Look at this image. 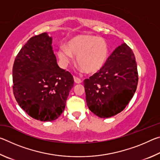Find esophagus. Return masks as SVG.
<instances>
[{
    "mask_svg": "<svg viewBox=\"0 0 160 160\" xmlns=\"http://www.w3.org/2000/svg\"><path fill=\"white\" fill-rule=\"evenodd\" d=\"M74 81H75V82L77 83V84H80V83L82 82V80H81L80 78H78L77 77H75V76H74Z\"/></svg>",
    "mask_w": 160,
    "mask_h": 160,
    "instance_id": "34e87169",
    "label": "esophagus"
}]
</instances>
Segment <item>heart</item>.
<instances>
[{"label":"heart","mask_w":160,"mask_h":160,"mask_svg":"<svg viewBox=\"0 0 160 160\" xmlns=\"http://www.w3.org/2000/svg\"><path fill=\"white\" fill-rule=\"evenodd\" d=\"M63 66L71 63L73 56L84 71L94 73L106 64L109 55V48L103 38L89 34H81L70 39L66 47L61 46L56 51Z\"/></svg>","instance_id":"b5f03b06"}]
</instances>
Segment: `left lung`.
<instances>
[{
	"mask_svg": "<svg viewBox=\"0 0 160 160\" xmlns=\"http://www.w3.org/2000/svg\"><path fill=\"white\" fill-rule=\"evenodd\" d=\"M138 82L134 53L123 43L113 51L98 72L84 80L88 108L100 118L118 114L132 98Z\"/></svg>",
	"mask_w": 160,
	"mask_h": 160,
	"instance_id": "obj_1",
	"label": "left lung"
}]
</instances>
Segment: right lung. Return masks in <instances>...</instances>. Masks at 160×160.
I'll use <instances>...</instances> for the list:
<instances>
[{"label": "right lung", "mask_w": 160, "mask_h": 160, "mask_svg": "<svg viewBox=\"0 0 160 160\" xmlns=\"http://www.w3.org/2000/svg\"><path fill=\"white\" fill-rule=\"evenodd\" d=\"M47 32L29 39L15 59L13 94L19 106L41 121L57 119L65 109L73 77L58 66Z\"/></svg>", "instance_id": "add662e5"}]
</instances>
